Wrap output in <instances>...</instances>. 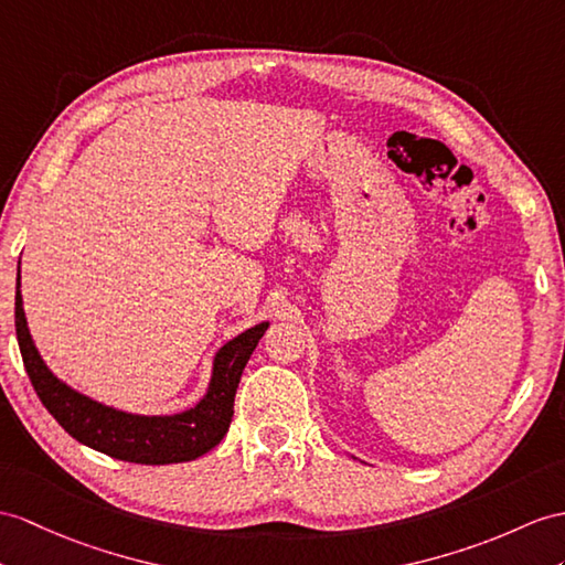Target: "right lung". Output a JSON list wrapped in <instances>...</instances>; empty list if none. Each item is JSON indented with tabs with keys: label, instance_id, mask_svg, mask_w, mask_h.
<instances>
[{
	"label": "right lung",
	"instance_id": "obj_1",
	"mask_svg": "<svg viewBox=\"0 0 565 565\" xmlns=\"http://www.w3.org/2000/svg\"><path fill=\"white\" fill-rule=\"evenodd\" d=\"M266 328L268 321L258 323L217 350L209 391L194 407L177 412V415H131V412L93 401L52 374L35 348L29 323H25L21 270L17 278V338L23 366L29 371L40 403L78 444L124 462H186L201 458L203 452L223 441L232 415H235V393L242 371L258 340L264 338Z\"/></svg>",
	"mask_w": 565,
	"mask_h": 565
}]
</instances>
